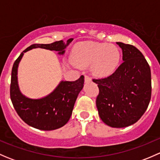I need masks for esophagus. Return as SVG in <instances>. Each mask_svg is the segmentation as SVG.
I'll return each instance as SVG.
<instances>
[{
	"label": "esophagus",
	"instance_id": "obj_1",
	"mask_svg": "<svg viewBox=\"0 0 160 160\" xmlns=\"http://www.w3.org/2000/svg\"><path fill=\"white\" fill-rule=\"evenodd\" d=\"M84 80H85V82H86V83H88V82H90V81H91V78H90L89 76L85 75V77H84Z\"/></svg>",
	"mask_w": 160,
	"mask_h": 160
}]
</instances>
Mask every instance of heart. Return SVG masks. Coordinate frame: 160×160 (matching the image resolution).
Masks as SVG:
<instances>
[{
	"mask_svg": "<svg viewBox=\"0 0 160 160\" xmlns=\"http://www.w3.org/2000/svg\"><path fill=\"white\" fill-rule=\"evenodd\" d=\"M120 59V50L114 45L84 42L76 46L72 60L78 67L93 65L92 69L95 75L105 77L115 71Z\"/></svg>",
	"mask_w": 160,
	"mask_h": 160,
	"instance_id": "obj_1",
	"label": "heart"
}]
</instances>
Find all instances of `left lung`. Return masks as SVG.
Segmentation results:
<instances>
[{
    "label": "left lung",
    "instance_id": "1",
    "mask_svg": "<svg viewBox=\"0 0 160 160\" xmlns=\"http://www.w3.org/2000/svg\"><path fill=\"white\" fill-rule=\"evenodd\" d=\"M117 44L122 49L123 62L109 77L93 81L99 88L96 105L101 120L112 128H125L138 122L149 106L151 70L136 47Z\"/></svg>",
    "mask_w": 160,
    "mask_h": 160
}]
</instances>
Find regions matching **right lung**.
<instances>
[{"label":"right lung","mask_w":160,"mask_h":160,"mask_svg":"<svg viewBox=\"0 0 160 160\" xmlns=\"http://www.w3.org/2000/svg\"><path fill=\"white\" fill-rule=\"evenodd\" d=\"M72 41L67 43L61 41L50 44H33L24 50L14 61L11 70L10 96L11 102L19 117L26 124L40 130L51 131L61 128L68 122L72 114L74 104L79 93L83 89V75L75 81H61L50 94L40 99H31L24 96L18 84V67L24 53L28 50L42 48L59 52L62 55L66 47Z\"/></svg>","instance_id":"obj_1"}]
</instances>
